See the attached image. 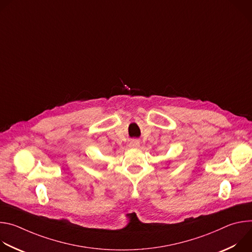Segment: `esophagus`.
Here are the masks:
<instances>
[{
  "label": "esophagus",
  "instance_id": "obj_1",
  "mask_svg": "<svg viewBox=\"0 0 252 252\" xmlns=\"http://www.w3.org/2000/svg\"><path fill=\"white\" fill-rule=\"evenodd\" d=\"M139 141L138 140H136V139H133V140H131L130 142H129V145H128V147L130 148V149H137V148H139Z\"/></svg>",
  "mask_w": 252,
  "mask_h": 252
}]
</instances>
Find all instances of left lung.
Segmentation results:
<instances>
[{"mask_svg":"<svg viewBox=\"0 0 252 252\" xmlns=\"http://www.w3.org/2000/svg\"><path fill=\"white\" fill-rule=\"evenodd\" d=\"M170 163V160H167V166H168V164Z\"/></svg>","mask_w":252,"mask_h":252,"instance_id":"1","label":"left lung"}]
</instances>
